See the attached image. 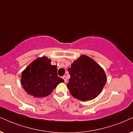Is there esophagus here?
<instances>
[{
    "mask_svg": "<svg viewBox=\"0 0 133 133\" xmlns=\"http://www.w3.org/2000/svg\"><path fill=\"white\" fill-rule=\"evenodd\" d=\"M62 78H63V79L64 81H65V83H66V82L67 81V79H66V76H65V75H64L63 76H62Z\"/></svg>",
    "mask_w": 133,
    "mask_h": 133,
    "instance_id": "obj_1",
    "label": "esophagus"
}]
</instances>
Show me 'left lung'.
<instances>
[{"instance_id": "obj_1", "label": "left lung", "mask_w": 133, "mask_h": 133, "mask_svg": "<svg viewBox=\"0 0 133 133\" xmlns=\"http://www.w3.org/2000/svg\"><path fill=\"white\" fill-rule=\"evenodd\" d=\"M68 71L70 78L67 87L72 96L82 101L96 98L107 81L104 70L86 55L75 60Z\"/></svg>"}]
</instances>
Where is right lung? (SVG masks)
Wrapping results in <instances>:
<instances>
[{
	"instance_id": "1",
	"label": "right lung",
	"mask_w": 133,
	"mask_h": 133,
	"mask_svg": "<svg viewBox=\"0 0 133 133\" xmlns=\"http://www.w3.org/2000/svg\"><path fill=\"white\" fill-rule=\"evenodd\" d=\"M50 62L47 57L38 58L23 71L21 83L28 94L44 97L51 94L59 83L64 81L58 76L56 65H52Z\"/></svg>"
}]
</instances>
